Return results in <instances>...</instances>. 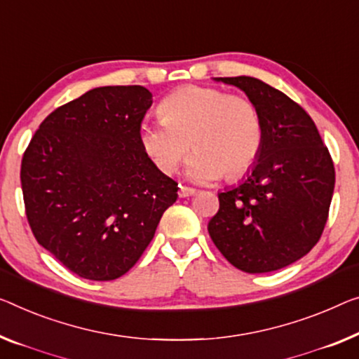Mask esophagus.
I'll return each mask as SVG.
<instances>
[{"instance_id": "esophagus-1", "label": "esophagus", "mask_w": 359, "mask_h": 359, "mask_svg": "<svg viewBox=\"0 0 359 359\" xmlns=\"http://www.w3.org/2000/svg\"><path fill=\"white\" fill-rule=\"evenodd\" d=\"M195 194H196V190L191 189V187H184V185L179 187V196H180V198L194 196Z\"/></svg>"}]
</instances>
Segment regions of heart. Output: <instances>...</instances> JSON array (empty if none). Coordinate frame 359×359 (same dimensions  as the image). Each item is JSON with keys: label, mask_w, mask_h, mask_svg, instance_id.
<instances>
[{"label": "heart", "mask_w": 359, "mask_h": 359, "mask_svg": "<svg viewBox=\"0 0 359 359\" xmlns=\"http://www.w3.org/2000/svg\"><path fill=\"white\" fill-rule=\"evenodd\" d=\"M163 119L140 126V143L163 174H172L190 149L185 177L198 184L238 179L263 148V121L253 101L221 88L187 85L159 103Z\"/></svg>", "instance_id": "b5f03b06"}]
</instances>
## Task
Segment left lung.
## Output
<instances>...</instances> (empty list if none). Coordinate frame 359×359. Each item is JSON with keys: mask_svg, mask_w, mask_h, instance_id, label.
Masks as SVG:
<instances>
[{"mask_svg": "<svg viewBox=\"0 0 359 359\" xmlns=\"http://www.w3.org/2000/svg\"><path fill=\"white\" fill-rule=\"evenodd\" d=\"M214 80L256 104L263 148L243 180L219 194L208 232L237 269H282L309 253L324 231L335 185L332 158L308 112L285 93L248 76Z\"/></svg>", "mask_w": 359, "mask_h": 359, "instance_id": "obj_1", "label": "left lung"}]
</instances>
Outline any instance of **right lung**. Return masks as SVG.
Masks as SVG:
<instances>
[{"label":"right lung","mask_w":359,"mask_h":359,"mask_svg":"<svg viewBox=\"0 0 359 359\" xmlns=\"http://www.w3.org/2000/svg\"><path fill=\"white\" fill-rule=\"evenodd\" d=\"M151 103L140 85L93 88L53 111L24 153L20 184L32 232L83 279L124 276L177 200V182L140 143Z\"/></svg>","instance_id":"right-lung-1"}]
</instances>
